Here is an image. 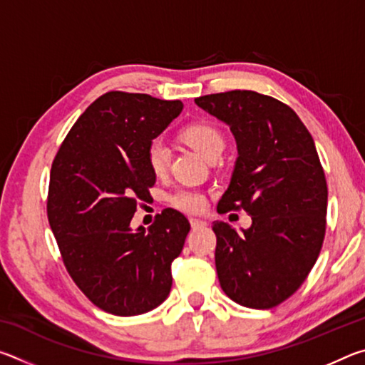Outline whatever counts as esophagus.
<instances>
[{"instance_id": "obj_1", "label": "esophagus", "mask_w": 365, "mask_h": 365, "mask_svg": "<svg viewBox=\"0 0 365 365\" xmlns=\"http://www.w3.org/2000/svg\"><path fill=\"white\" fill-rule=\"evenodd\" d=\"M190 224L193 230H200V228H205L207 225L205 220H200V219H190Z\"/></svg>"}]
</instances>
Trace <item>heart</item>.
I'll return each mask as SVG.
<instances>
[{
    "mask_svg": "<svg viewBox=\"0 0 365 365\" xmlns=\"http://www.w3.org/2000/svg\"><path fill=\"white\" fill-rule=\"evenodd\" d=\"M182 140L188 146L193 148L201 156H205L207 160L217 158L225 146L224 137L217 127L207 122H193L183 128L180 132ZM146 160L153 174L163 175L169 168L170 153L168 145L160 138H154L146 148ZM170 205L177 207L178 211L188 214H200L206 209L207 200L206 195L200 190L191 188H180L174 191L169 196Z\"/></svg>",
    "mask_w": 365,
    "mask_h": 365,
    "instance_id": "1",
    "label": "heart"
}]
</instances>
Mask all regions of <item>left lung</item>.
I'll return each mask as SVG.
<instances>
[{
	"mask_svg": "<svg viewBox=\"0 0 365 365\" xmlns=\"http://www.w3.org/2000/svg\"><path fill=\"white\" fill-rule=\"evenodd\" d=\"M195 103L225 122L238 158L217 212L245 209L252 224L238 233L215 220V269L228 298L252 309L288 299L316 264L327 224L325 174L311 133L275 98L233 90Z\"/></svg>",
	"mask_w": 365,
	"mask_h": 365,
	"instance_id": "8db88e82",
	"label": "left lung"
}]
</instances>
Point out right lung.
<instances>
[{
    "instance_id": "1",
    "label": "right lung",
    "mask_w": 365,
    "mask_h": 365,
    "mask_svg": "<svg viewBox=\"0 0 365 365\" xmlns=\"http://www.w3.org/2000/svg\"><path fill=\"white\" fill-rule=\"evenodd\" d=\"M182 109L178 100L108 91L78 117L53 160L46 211L63 262L86 298L114 316L150 312L170 293L188 219L169 207L148 230H132L130 222L156 183L146 148Z\"/></svg>"
}]
</instances>
